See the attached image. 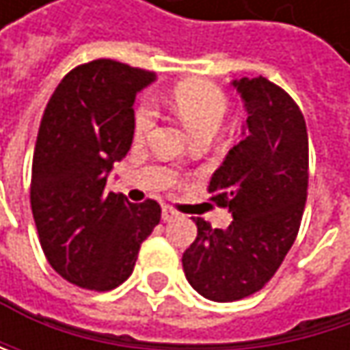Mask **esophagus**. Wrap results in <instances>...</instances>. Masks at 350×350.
Wrapping results in <instances>:
<instances>
[{
  "label": "esophagus",
  "mask_w": 350,
  "mask_h": 350,
  "mask_svg": "<svg viewBox=\"0 0 350 350\" xmlns=\"http://www.w3.org/2000/svg\"><path fill=\"white\" fill-rule=\"evenodd\" d=\"M174 217H178V213H176L174 206L164 204V206H162V219H164V221H172Z\"/></svg>",
  "instance_id": "obj_1"
}]
</instances>
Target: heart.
<instances>
[{
    "label": "heart",
    "mask_w": 350,
    "mask_h": 350,
    "mask_svg": "<svg viewBox=\"0 0 350 350\" xmlns=\"http://www.w3.org/2000/svg\"><path fill=\"white\" fill-rule=\"evenodd\" d=\"M170 105L196 135H202L215 133L221 127L229 111V97L217 83L208 79H188L178 83L172 89ZM156 119V105L150 99L139 101L133 113L135 137H146L154 129Z\"/></svg>",
    "instance_id": "heart-1"
}]
</instances>
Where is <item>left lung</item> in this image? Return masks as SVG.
I'll use <instances>...</instances> for the list:
<instances>
[{
    "mask_svg": "<svg viewBox=\"0 0 350 350\" xmlns=\"http://www.w3.org/2000/svg\"><path fill=\"white\" fill-rule=\"evenodd\" d=\"M247 107L245 139L208 184L211 200L233 223L213 229L196 217V239L184 251L190 286L215 302L259 292L280 269L300 231L308 196V131L296 101L265 77L233 83Z\"/></svg>",
    "mask_w": 350,
    "mask_h": 350,
    "instance_id": "1",
    "label": "left lung"
}]
</instances>
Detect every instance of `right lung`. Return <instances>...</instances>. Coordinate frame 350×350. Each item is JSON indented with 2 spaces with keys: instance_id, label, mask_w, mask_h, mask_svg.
I'll use <instances>...</instances> for the list:
<instances>
[{
  "instance_id": "right-lung-1",
  "label": "right lung",
  "mask_w": 350,
  "mask_h": 350,
  "mask_svg": "<svg viewBox=\"0 0 350 350\" xmlns=\"http://www.w3.org/2000/svg\"><path fill=\"white\" fill-rule=\"evenodd\" d=\"M156 72L97 58L75 66L44 109L30 204L42 251L66 282L107 292L123 284L160 223L156 200L107 192L113 162L129 152L133 101Z\"/></svg>"
}]
</instances>
